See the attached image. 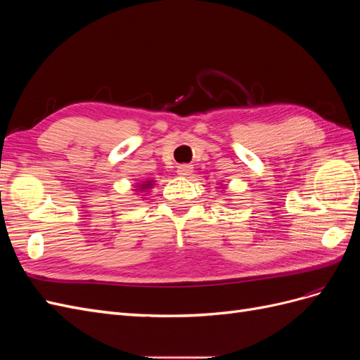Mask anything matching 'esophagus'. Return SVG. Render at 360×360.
<instances>
[{
    "label": "esophagus",
    "mask_w": 360,
    "mask_h": 360,
    "mask_svg": "<svg viewBox=\"0 0 360 360\" xmlns=\"http://www.w3.org/2000/svg\"><path fill=\"white\" fill-rule=\"evenodd\" d=\"M191 172H192V165H189V163H181V165L177 167L179 176H189Z\"/></svg>",
    "instance_id": "1"
}]
</instances>
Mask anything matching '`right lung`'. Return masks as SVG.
I'll return each mask as SVG.
<instances>
[{
    "instance_id": "right-lung-1",
    "label": "right lung",
    "mask_w": 360,
    "mask_h": 360,
    "mask_svg": "<svg viewBox=\"0 0 360 360\" xmlns=\"http://www.w3.org/2000/svg\"><path fill=\"white\" fill-rule=\"evenodd\" d=\"M151 186H153V181H144L143 184H141V191H147V189H150Z\"/></svg>"
}]
</instances>
